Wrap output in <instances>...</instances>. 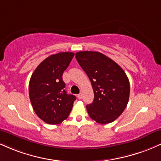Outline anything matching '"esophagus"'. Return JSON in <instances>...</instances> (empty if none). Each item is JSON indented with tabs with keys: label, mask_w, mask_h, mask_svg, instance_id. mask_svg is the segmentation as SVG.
Returning <instances> with one entry per match:
<instances>
[{
	"label": "esophagus",
	"mask_w": 161,
	"mask_h": 161,
	"mask_svg": "<svg viewBox=\"0 0 161 161\" xmlns=\"http://www.w3.org/2000/svg\"><path fill=\"white\" fill-rule=\"evenodd\" d=\"M82 93H80V94H79L78 95V96H77V97H78V98L79 99H82Z\"/></svg>",
	"instance_id": "obj_1"
}]
</instances>
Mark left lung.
<instances>
[{
	"instance_id": "1",
	"label": "left lung",
	"mask_w": 161,
	"mask_h": 161,
	"mask_svg": "<svg viewBox=\"0 0 161 161\" xmlns=\"http://www.w3.org/2000/svg\"><path fill=\"white\" fill-rule=\"evenodd\" d=\"M75 58L93 88L94 101L86 106L88 115L100 124L112 123L121 115L129 101L130 87L124 70L97 51H79Z\"/></svg>"
}]
</instances>
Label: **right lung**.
Returning a JSON list of instances; mask_svg holds the SVG:
<instances>
[{
  "instance_id": "obj_1",
  "label": "right lung",
  "mask_w": 161,
  "mask_h": 161,
  "mask_svg": "<svg viewBox=\"0 0 161 161\" xmlns=\"http://www.w3.org/2000/svg\"><path fill=\"white\" fill-rule=\"evenodd\" d=\"M74 57V53L52 54L37 66L29 81V97L34 111L45 123L56 125L69 115L75 96L64 89L63 73Z\"/></svg>"
}]
</instances>
